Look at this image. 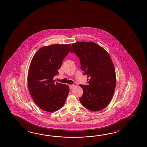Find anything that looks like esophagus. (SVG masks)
Segmentation results:
<instances>
[{"mask_svg": "<svg viewBox=\"0 0 147 147\" xmlns=\"http://www.w3.org/2000/svg\"><path fill=\"white\" fill-rule=\"evenodd\" d=\"M75 86V85H74V84H72V85H69V88L71 90V89H72V88H74V87Z\"/></svg>", "mask_w": 147, "mask_h": 147, "instance_id": "34e87169", "label": "esophagus"}]
</instances>
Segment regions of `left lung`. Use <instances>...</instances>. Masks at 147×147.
<instances>
[{"mask_svg":"<svg viewBox=\"0 0 147 147\" xmlns=\"http://www.w3.org/2000/svg\"><path fill=\"white\" fill-rule=\"evenodd\" d=\"M71 52L80 60L82 70L88 76V85H80L83 94L80 101L92 111L105 109L111 101L116 85V75L111 57L105 49L92 42L72 44Z\"/></svg>","mask_w":147,"mask_h":147,"instance_id":"left-lung-1","label":"left lung"}]
</instances>
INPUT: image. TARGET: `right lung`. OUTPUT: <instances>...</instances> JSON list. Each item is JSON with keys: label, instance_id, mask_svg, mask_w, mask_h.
Instances as JSON below:
<instances>
[{"label": "right lung", "instance_id": "right-lung-1", "mask_svg": "<svg viewBox=\"0 0 147 147\" xmlns=\"http://www.w3.org/2000/svg\"><path fill=\"white\" fill-rule=\"evenodd\" d=\"M71 44H54L39 49L30 64L28 86L30 94L39 108L54 112L65 104L69 93L68 85L54 83L62 62L68 54Z\"/></svg>", "mask_w": 147, "mask_h": 147}]
</instances>
